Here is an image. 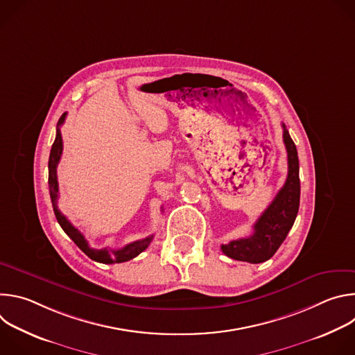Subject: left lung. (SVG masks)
Here are the masks:
<instances>
[{"label": "left lung", "mask_w": 355, "mask_h": 355, "mask_svg": "<svg viewBox=\"0 0 355 355\" xmlns=\"http://www.w3.org/2000/svg\"><path fill=\"white\" fill-rule=\"evenodd\" d=\"M282 129V137L288 153L286 181L275 195L270 207L254 223V232L250 237L232 240L230 243L220 245L225 254L233 260L247 261L251 264L270 260L285 240L296 219L300 199L297 150L284 123Z\"/></svg>", "instance_id": "obj_1"}]
</instances>
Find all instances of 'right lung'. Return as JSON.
Masks as SVG:
<instances>
[{
  "label": "right lung",
  "instance_id": "1",
  "mask_svg": "<svg viewBox=\"0 0 355 355\" xmlns=\"http://www.w3.org/2000/svg\"><path fill=\"white\" fill-rule=\"evenodd\" d=\"M66 112L62 115V118L58 122V130H56V139L55 143L52 146V150H50V157H49V192H50V199H52V205H53V211L56 215V219L59 222V225L62 226V229L66 232V234L80 247L81 251H84L85 254L96 261V263H103V264H114V263H125L129 261L135 257H137L141 251H144L148 244L153 240V234L141 239V240H136L130 244H126L122 248H116V250H111V248H92L88 245V241L85 240V237L83 236V233L74 227L70 220L60 212V209L58 208V199H59V182H58V164L60 162L62 157V151H63V140H62V132H60V126L64 123L66 121Z\"/></svg>",
  "mask_w": 355,
  "mask_h": 355
}]
</instances>
